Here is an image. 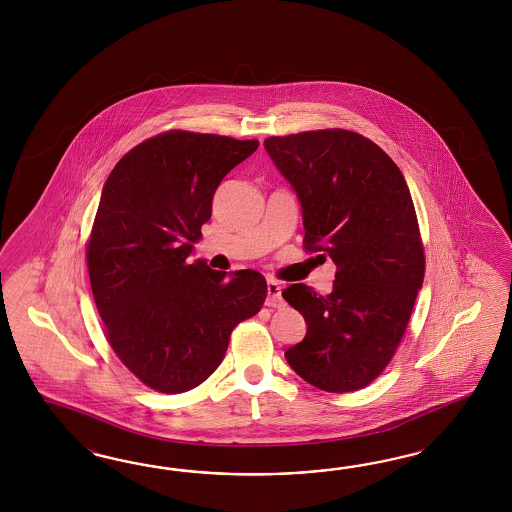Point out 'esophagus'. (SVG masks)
I'll return each mask as SVG.
<instances>
[{
  "mask_svg": "<svg viewBox=\"0 0 512 512\" xmlns=\"http://www.w3.org/2000/svg\"><path fill=\"white\" fill-rule=\"evenodd\" d=\"M266 291H268L266 306H270V308H281V306H283V298H281V285H279L278 281L268 279Z\"/></svg>",
  "mask_w": 512,
  "mask_h": 512,
  "instance_id": "obj_1",
  "label": "esophagus"
}]
</instances>
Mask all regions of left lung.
Segmentation results:
<instances>
[{
  "label": "left lung",
  "instance_id": "8db88e82",
  "mask_svg": "<svg viewBox=\"0 0 512 512\" xmlns=\"http://www.w3.org/2000/svg\"><path fill=\"white\" fill-rule=\"evenodd\" d=\"M264 148L300 201L304 246L338 268L330 295L304 283L281 293L308 325L285 358L326 392L366 387L396 353L424 279L409 187L398 165L353 131L270 137Z\"/></svg>",
  "mask_w": 512,
  "mask_h": 512
}]
</instances>
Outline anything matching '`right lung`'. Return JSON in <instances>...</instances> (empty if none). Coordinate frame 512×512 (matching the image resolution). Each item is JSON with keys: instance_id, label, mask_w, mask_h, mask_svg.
I'll return each instance as SVG.
<instances>
[{"instance_id": "obj_1", "label": "right lung", "mask_w": 512, "mask_h": 512, "mask_svg": "<svg viewBox=\"0 0 512 512\" xmlns=\"http://www.w3.org/2000/svg\"><path fill=\"white\" fill-rule=\"evenodd\" d=\"M257 148V140L169 131L127 152L103 186L86 251L93 300L114 353L157 392L199 387L234 326L263 308V274L187 259L219 182Z\"/></svg>"}]
</instances>
